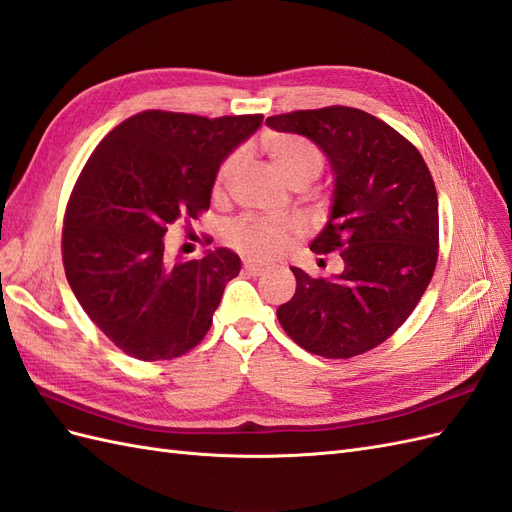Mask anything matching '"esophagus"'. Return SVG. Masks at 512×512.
Instances as JSON below:
<instances>
[{
	"label": "esophagus",
	"mask_w": 512,
	"mask_h": 512,
	"mask_svg": "<svg viewBox=\"0 0 512 512\" xmlns=\"http://www.w3.org/2000/svg\"><path fill=\"white\" fill-rule=\"evenodd\" d=\"M244 272L251 274V277H259V274L266 272V266L264 264H257V261H244Z\"/></svg>",
	"instance_id": "1"
}]
</instances>
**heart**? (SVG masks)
<instances>
[{
	"instance_id": "1",
	"label": "heart",
	"mask_w": 512,
	"mask_h": 512,
	"mask_svg": "<svg viewBox=\"0 0 512 512\" xmlns=\"http://www.w3.org/2000/svg\"><path fill=\"white\" fill-rule=\"evenodd\" d=\"M266 147L274 166L279 168V173L287 181H292L305 173H320L322 153L316 144L309 142L307 138H300L294 134H277L268 140ZM238 162V151L229 153L225 160L220 162L214 177L216 192H222L227 188L231 175L235 173V168H238ZM300 233H303V225H300L298 220L246 216L231 222L227 229V242L248 257L274 259L283 255L285 248L290 246Z\"/></svg>"
}]
</instances>
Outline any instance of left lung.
I'll return each mask as SVG.
<instances>
[{
  "label": "left lung",
  "instance_id": "8db88e82",
  "mask_svg": "<svg viewBox=\"0 0 512 512\" xmlns=\"http://www.w3.org/2000/svg\"><path fill=\"white\" fill-rule=\"evenodd\" d=\"M266 123L307 136L329 157L333 209L311 251H339L344 261L335 279H313L292 268L296 294L277 309V318L313 355H363L400 329L435 272V181L415 144L363 110H296L268 116Z\"/></svg>",
  "mask_w": 512,
  "mask_h": 512
}]
</instances>
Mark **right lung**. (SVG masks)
<instances>
[{"label":"right lung","mask_w":512,"mask_h":512,"mask_svg":"<svg viewBox=\"0 0 512 512\" xmlns=\"http://www.w3.org/2000/svg\"><path fill=\"white\" fill-rule=\"evenodd\" d=\"M264 121L144 110L90 153L64 212L62 264L88 318L125 355L166 361L201 344L240 257L170 261L164 233L209 209L220 162Z\"/></svg>","instance_id":"1"}]
</instances>
